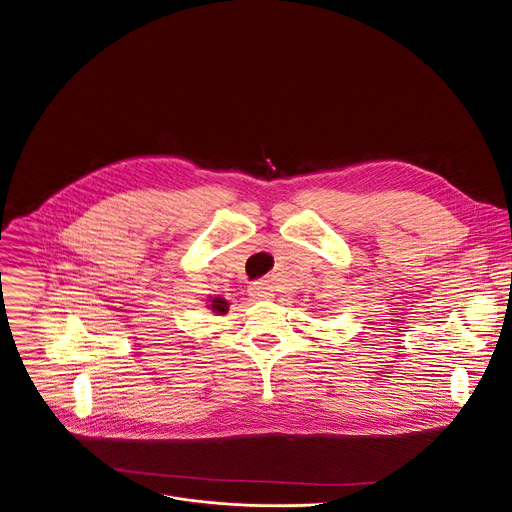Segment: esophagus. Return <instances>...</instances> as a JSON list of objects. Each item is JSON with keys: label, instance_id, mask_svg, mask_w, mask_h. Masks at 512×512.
<instances>
[{"label": "esophagus", "instance_id": "esophagus-1", "mask_svg": "<svg viewBox=\"0 0 512 512\" xmlns=\"http://www.w3.org/2000/svg\"><path fill=\"white\" fill-rule=\"evenodd\" d=\"M249 296L255 300H267L273 296V286L267 281H257L249 286Z\"/></svg>", "mask_w": 512, "mask_h": 512}]
</instances>
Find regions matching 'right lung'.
<instances>
[{
    "label": "right lung",
    "mask_w": 512,
    "mask_h": 512,
    "mask_svg": "<svg viewBox=\"0 0 512 512\" xmlns=\"http://www.w3.org/2000/svg\"><path fill=\"white\" fill-rule=\"evenodd\" d=\"M208 308H212V312L226 314L229 310V302L228 300H224L222 296H214V298H210V306H208Z\"/></svg>",
    "instance_id": "add662e5"
}]
</instances>
